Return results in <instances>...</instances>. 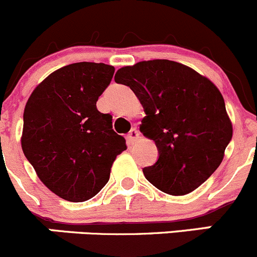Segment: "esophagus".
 <instances>
[{"label": "esophagus", "instance_id": "obj_1", "mask_svg": "<svg viewBox=\"0 0 257 257\" xmlns=\"http://www.w3.org/2000/svg\"><path fill=\"white\" fill-rule=\"evenodd\" d=\"M137 139H140V132H139V130L135 127V128H132L131 131L128 132L127 140H128L130 142H134V141H136Z\"/></svg>", "mask_w": 257, "mask_h": 257}]
</instances>
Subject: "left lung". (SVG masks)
<instances>
[{"label": "left lung", "instance_id": "8db88e82", "mask_svg": "<svg viewBox=\"0 0 257 257\" xmlns=\"http://www.w3.org/2000/svg\"><path fill=\"white\" fill-rule=\"evenodd\" d=\"M115 81L128 86L144 106L140 131L159 150L156 164L142 170L147 181L174 196L204 184L222 162L232 137L218 88L192 68L169 60L125 66Z\"/></svg>", "mask_w": 257, "mask_h": 257}]
</instances>
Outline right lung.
Segmentation results:
<instances>
[{
    "mask_svg": "<svg viewBox=\"0 0 257 257\" xmlns=\"http://www.w3.org/2000/svg\"><path fill=\"white\" fill-rule=\"evenodd\" d=\"M113 72L105 63H71L47 76L27 101L22 150L61 199L82 202L97 195L116 156L127 149L112 130V116L96 107Z\"/></svg>",
    "mask_w": 257,
    "mask_h": 257,
    "instance_id": "right-lung-1",
    "label": "right lung"
}]
</instances>
